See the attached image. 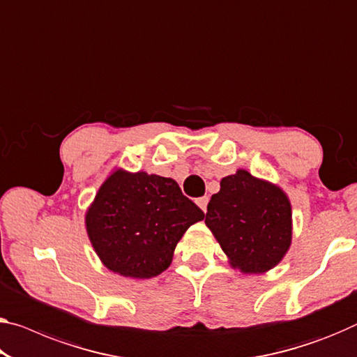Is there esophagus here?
Listing matches in <instances>:
<instances>
[{"label":"esophagus","instance_id":"esophagus-1","mask_svg":"<svg viewBox=\"0 0 357 357\" xmlns=\"http://www.w3.org/2000/svg\"><path fill=\"white\" fill-rule=\"evenodd\" d=\"M207 202H209V197H207V196H201V197H197V199H196V204L199 206L204 212L207 209Z\"/></svg>","mask_w":357,"mask_h":357}]
</instances>
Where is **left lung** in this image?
<instances>
[{
  "instance_id": "1",
  "label": "left lung",
  "mask_w": 357,
  "mask_h": 357,
  "mask_svg": "<svg viewBox=\"0 0 357 357\" xmlns=\"http://www.w3.org/2000/svg\"><path fill=\"white\" fill-rule=\"evenodd\" d=\"M206 225L243 273H265L292 243V207L287 195L266 180L239 169L223 177L207 204Z\"/></svg>"
}]
</instances>
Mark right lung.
Masks as SVG:
<instances>
[{
  "mask_svg": "<svg viewBox=\"0 0 357 357\" xmlns=\"http://www.w3.org/2000/svg\"><path fill=\"white\" fill-rule=\"evenodd\" d=\"M202 218L175 180L118 169L87 209L86 229L109 271L148 279L167 270L183 233Z\"/></svg>",
  "mask_w": 357,
  "mask_h": 357,
  "instance_id": "1",
  "label": "right lung"
}]
</instances>
